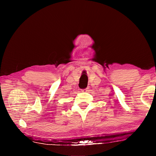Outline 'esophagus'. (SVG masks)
Listing matches in <instances>:
<instances>
[{
    "instance_id": "obj_1",
    "label": "esophagus",
    "mask_w": 156,
    "mask_h": 156,
    "mask_svg": "<svg viewBox=\"0 0 156 156\" xmlns=\"http://www.w3.org/2000/svg\"><path fill=\"white\" fill-rule=\"evenodd\" d=\"M88 87H87V88H85V89H81V91L82 92H86V91H88Z\"/></svg>"
}]
</instances>
